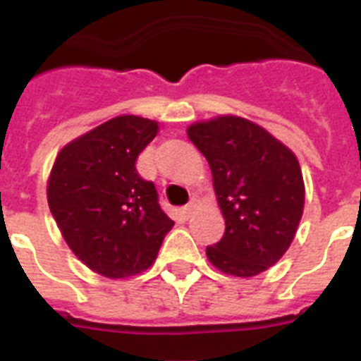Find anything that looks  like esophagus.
I'll list each match as a JSON object with an SVG mask.
<instances>
[{
	"mask_svg": "<svg viewBox=\"0 0 361 361\" xmlns=\"http://www.w3.org/2000/svg\"><path fill=\"white\" fill-rule=\"evenodd\" d=\"M197 206H199V202H197L195 199L191 200V202H188L186 206H184V208L180 209V213H183V216H184V219H190V216L193 215V213H195Z\"/></svg>",
	"mask_w": 361,
	"mask_h": 361,
	"instance_id": "obj_1",
	"label": "esophagus"
}]
</instances>
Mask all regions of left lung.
Instances as JSON below:
<instances>
[{
	"label": "left lung",
	"mask_w": 361,
	"mask_h": 361,
	"mask_svg": "<svg viewBox=\"0 0 361 361\" xmlns=\"http://www.w3.org/2000/svg\"><path fill=\"white\" fill-rule=\"evenodd\" d=\"M208 159L224 237L206 247L222 273L255 276L282 258L304 212V180L295 153L262 126L222 116L188 128Z\"/></svg>",
	"instance_id": "obj_1"
}]
</instances>
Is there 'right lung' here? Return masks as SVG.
Listing matches in <instances>:
<instances>
[{
	"instance_id": "1",
	"label": "right lung",
	"mask_w": 361,
	"mask_h": 361,
	"mask_svg": "<svg viewBox=\"0 0 361 361\" xmlns=\"http://www.w3.org/2000/svg\"><path fill=\"white\" fill-rule=\"evenodd\" d=\"M155 121L121 116L66 145L49 178V206L70 250L108 279L148 269L173 220L152 180L135 170Z\"/></svg>"
}]
</instances>
